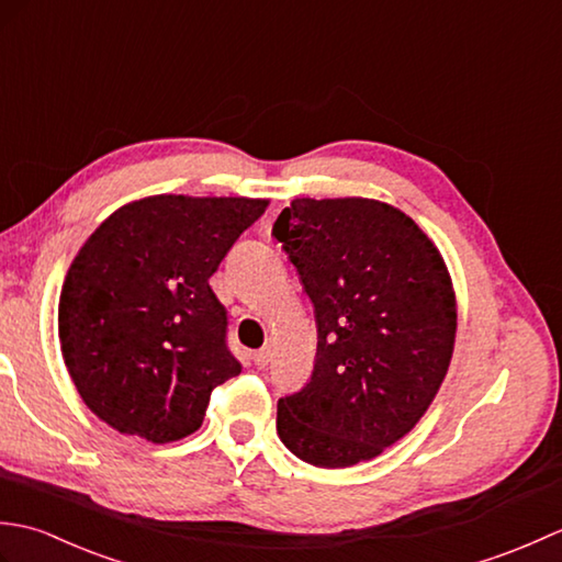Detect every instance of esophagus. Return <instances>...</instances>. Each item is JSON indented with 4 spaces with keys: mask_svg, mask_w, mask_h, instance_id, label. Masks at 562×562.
<instances>
[{
    "mask_svg": "<svg viewBox=\"0 0 562 562\" xmlns=\"http://www.w3.org/2000/svg\"><path fill=\"white\" fill-rule=\"evenodd\" d=\"M270 357H272V348H270V345H266V348H260V350L254 352V362L258 367H262V364L270 362Z\"/></svg>",
    "mask_w": 562,
    "mask_h": 562,
    "instance_id": "esophagus-1",
    "label": "esophagus"
}]
</instances>
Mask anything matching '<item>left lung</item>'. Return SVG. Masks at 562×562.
Listing matches in <instances>:
<instances>
[{
	"instance_id": "1",
	"label": "left lung",
	"mask_w": 562,
	"mask_h": 562,
	"mask_svg": "<svg viewBox=\"0 0 562 562\" xmlns=\"http://www.w3.org/2000/svg\"><path fill=\"white\" fill-rule=\"evenodd\" d=\"M272 236L314 304L312 381L278 403L294 457L348 469L396 445L432 405L457 340V294L439 248L372 198H294Z\"/></svg>"
}]
</instances>
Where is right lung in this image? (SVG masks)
Here are the masks:
<instances>
[{"label":"right lung","mask_w":562,"mask_h":562,"mask_svg":"<svg viewBox=\"0 0 562 562\" xmlns=\"http://www.w3.org/2000/svg\"><path fill=\"white\" fill-rule=\"evenodd\" d=\"M266 198L149 195L99 224L65 274L59 350L81 401L121 435L178 441L241 372L210 288Z\"/></svg>","instance_id":"1"}]
</instances>
